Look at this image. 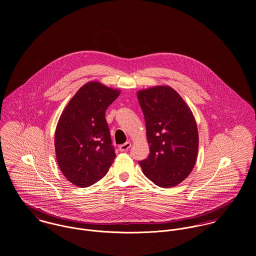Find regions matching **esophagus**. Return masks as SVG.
Listing matches in <instances>:
<instances>
[{
    "label": "esophagus",
    "mask_w": 256,
    "mask_h": 256,
    "mask_svg": "<svg viewBox=\"0 0 256 256\" xmlns=\"http://www.w3.org/2000/svg\"><path fill=\"white\" fill-rule=\"evenodd\" d=\"M130 146H131V143L130 142H126L123 145L119 146V150L120 152H126V150H128L130 148Z\"/></svg>",
    "instance_id": "obj_1"
}]
</instances>
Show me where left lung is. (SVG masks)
Here are the masks:
<instances>
[{
  "label": "left lung",
  "instance_id": "left-lung-1",
  "mask_svg": "<svg viewBox=\"0 0 256 256\" xmlns=\"http://www.w3.org/2000/svg\"><path fill=\"white\" fill-rule=\"evenodd\" d=\"M146 122L150 154L139 162L143 174L160 187H172L192 172L199 137L195 118L182 98L168 86L137 92Z\"/></svg>",
  "mask_w": 256,
  "mask_h": 256
}]
</instances>
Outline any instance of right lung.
<instances>
[{"label":"right lung","instance_id":"obj_1","mask_svg":"<svg viewBox=\"0 0 256 256\" xmlns=\"http://www.w3.org/2000/svg\"><path fill=\"white\" fill-rule=\"evenodd\" d=\"M120 90L98 82L84 84L62 112L55 132V152L64 176L88 187L100 180L114 158L106 111Z\"/></svg>","mask_w":256,"mask_h":256}]
</instances>
